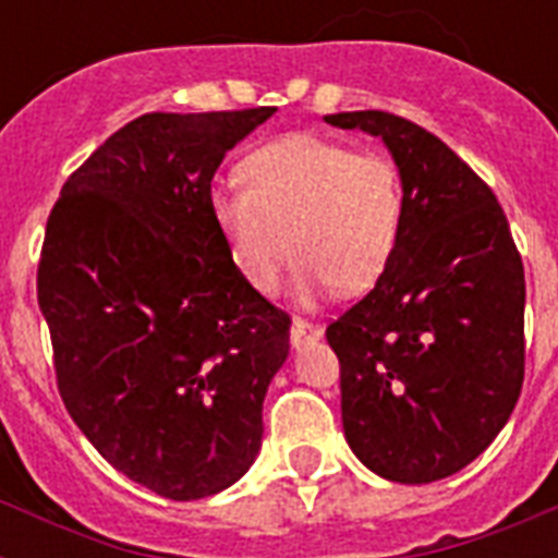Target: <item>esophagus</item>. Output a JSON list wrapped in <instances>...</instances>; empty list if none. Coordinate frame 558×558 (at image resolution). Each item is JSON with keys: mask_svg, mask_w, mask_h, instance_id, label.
<instances>
[{"mask_svg": "<svg viewBox=\"0 0 558 558\" xmlns=\"http://www.w3.org/2000/svg\"><path fill=\"white\" fill-rule=\"evenodd\" d=\"M322 336L324 332L318 330V327H313V324H306V322H295L292 324V330H289V341H292V348L295 350L313 344V341H318Z\"/></svg>", "mask_w": 558, "mask_h": 558, "instance_id": "esophagus-1", "label": "esophagus"}]
</instances>
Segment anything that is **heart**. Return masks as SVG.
<instances>
[{
    "instance_id": "heart-1",
    "label": "heart",
    "mask_w": 558,
    "mask_h": 558,
    "mask_svg": "<svg viewBox=\"0 0 558 558\" xmlns=\"http://www.w3.org/2000/svg\"><path fill=\"white\" fill-rule=\"evenodd\" d=\"M245 187H214L210 217L231 266L252 289L280 287L301 257L295 295L304 306L336 287L371 289L397 252L405 217L399 168L381 153H353L315 135H289L254 150Z\"/></svg>"
}]
</instances>
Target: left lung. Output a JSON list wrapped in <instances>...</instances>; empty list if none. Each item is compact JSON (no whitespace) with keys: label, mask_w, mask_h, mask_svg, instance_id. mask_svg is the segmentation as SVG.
I'll return each instance as SVG.
<instances>
[{"label":"left lung","mask_w":558,"mask_h":558,"mask_svg":"<svg viewBox=\"0 0 558 558\" xmlns=\"http://www.w3.org/2000/svg\"><path fill=\"white\" fill-rule=\"evenodd\" d=\"M324 121L381 138L405 193L388 269L327 327L344 437L379 477L432 484L469 466L519 402L521 254L495 193L437 135L379 109Z\"/></svg>","instance_id":"8db88e82"}]
</instances>
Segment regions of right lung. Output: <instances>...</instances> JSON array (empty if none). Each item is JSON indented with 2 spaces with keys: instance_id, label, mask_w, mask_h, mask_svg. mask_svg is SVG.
<instances>
[{
  "instance_id": "obj_1",
  "label": "right lung",
  "mask_w": 558,
  "mask_h": 558,
  "mask_svg": "<svg viewBox=\"0 0 558 558\" xmlns=\"http://www.w3.org/2000/svg\"><path fill=\"white\" fill-rule=\"evenodd\" d=\"M271 116L135 118L48 217L37 301L65 411L100 458L170 501L248 472L289 356V315L236 275L208 205L226 153Z\"/></svg>"
}]
</instances>
